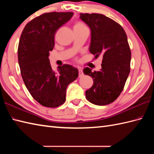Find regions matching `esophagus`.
Masks as SVG:
<instances>
[{
	"instance_id": "1",
	"label": "esophagus",
	"mask_w": 154,
	"mask_h": 154,
	"mask_svg": "<svg viewBox=\"0 0 154 154\" xmlns=\"http://www.w3.org/2000/svg\"><path fill=\"white\" fill-rule=\"evenodd\" d=\"M83 76V72L81 69H79V77H82Z\"/></svg>"
}]
</instances>
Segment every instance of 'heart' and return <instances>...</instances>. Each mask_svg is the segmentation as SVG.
<instances>
[{
	"label": "heart",
	"mask_w": 154,
	"mask_h": 154,
	"mask_svg": "<svg viewBox=\"0 0 154 154\" xmlns=\"http://www.w3.org/2000/svg\"><path fill=\"white\" fill-rule=\"evenodd\" d=\"M86 26L85 25L84 23L80 21H77L75 22L74 24V29H82V28H86Z\"/></svg>",
	"instance_id": "heart-1"
}]
</instances>
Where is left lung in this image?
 Wrapping results in <instances>:
<instances>
[{"mask_svg":"<svg viewBox=\"0 0 154 154\" xmlns=\"http://www.w3.org/2000/svg\"><path fill=\"white\" fill-rule=\"evenodd\" d=\"M80 18L91 29L90 52L96 58L103 55L100 71L83 69L94 82L86 91V98L96 105H106L122 93L130 73L131 51L127 35L119 23L103 14L81 13Z\"/></svg>","mask_w":154,"mask_h":154,"instance_id":"8db88e82","label":"left lung"}]
</instances>
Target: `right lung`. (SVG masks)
I'll list each match as a JSON object with an SVG mask.
<instances>
[{
  "mask_svg": "<svg viewBox=\"0 0 154 154\" xmlns=\"http://www.w3.org/2000/svg\"><path fill=\"white\" fill-rule=\"evenodd\" d=\"M73 15L72 12L44 13L26 25L20 38L18 59L22 79L32 97L45 107L63 104L67 86L78 77L77 69L67 64L59 66L55 73L48 58L57 30Z\"/></svg>",
  "mask_w": 154,
  "mask_h": 154,
  "instance_id": "1",
  "label": "right lung"
}]
</instances>
